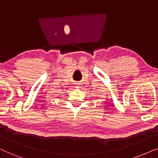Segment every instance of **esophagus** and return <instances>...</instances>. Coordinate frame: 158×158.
Masks as SVG:
<instances>
[{"mask_svg": "<svg viewBox=\"0 0 158 158\" xmlns=\"http://www.w3.org/2000/svg\"><path fill=\"white\" fill-rule=\"evenodd\" d=\"M75 84H76V85H77V86H79L81 85V82H80V81H77V82H76Z\"/></svg>", "mask_w": 158, "mask_h": 158, "instance_id": "34e87169", "label": "esophagus"}]
</instances>
